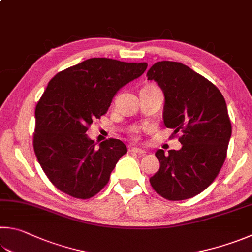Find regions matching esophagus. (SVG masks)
<instances>
[{"mask_svg":"<svg viewBox=\"0 0 252 252\" xmlns=\"http://www.w3.org/2000/svg\"><path fill=\"white\" fill-rule=\"evenodd\" d=\"M131 153H135V154H139V155H144L145 154V151L142 150V149H139V148H132L130 150Z\"/></svg>","mask_w":252,"mask_h":252,"instance_id":"34e87169","label":"esophagus"}]
</instances>
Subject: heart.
<instances>
[{
    "mask_svg": "<svg viewBox=\"0 0 252 252\" xmlns=\"http://www.w3.org/2000/svg\"><path fill=\"white\" fill-rule=\"evenodd\" d=\"M141 131H142L141 127L134 126V127H132V129L130 130V134H131L132 138L135 139V140H138V139L140 138V133H141Z\"/></svg>",
    "mask_w": 252,
    "mask_h": 252,
    "instance_id": "heart-1",
    "label": "heart"
}]
</instances>
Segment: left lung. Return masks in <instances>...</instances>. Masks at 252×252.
I'll return each mask as SVG.
<instances>
[{
	"label": "left lung",
	"instance_id": "obj_1",
	"mask_svg": "<svg viewBox=\"0 0 252 252\" xmlns=\"http://www.w3.org/2000/svg\"><path fill=\"white\" fill-rule=\"evenodd\" d=\"M146 76L164 93V125L182 133L181 150L155 152L159 170L150 183L168 200L191 198L212 184L225 162L231 136L225 98L213 82L181 63H155Z\"/></svg>",
	"mask_w": 252,
	"mask_h": 252
}]
</instances>
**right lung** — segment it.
Here are the masks:
<instances>
[{"instance_id": "1", "label": "right lung", "mask_w": 252, "mask_h": 252, "mask_svg": "<svg viewBox=\"0 0 252 252\" xmlns=\"http://www.w3.org/2000/svg\"><path fill=\"white\" fill-rule=\"evenodd\" d=\"M146 63L90 58L58 72L35 109L33 146L48 180L65 194L88 199L107 185L126 146L109 139L97 148L87 136L118 90L145 71Z\"/></svg>"}]
</instances>
